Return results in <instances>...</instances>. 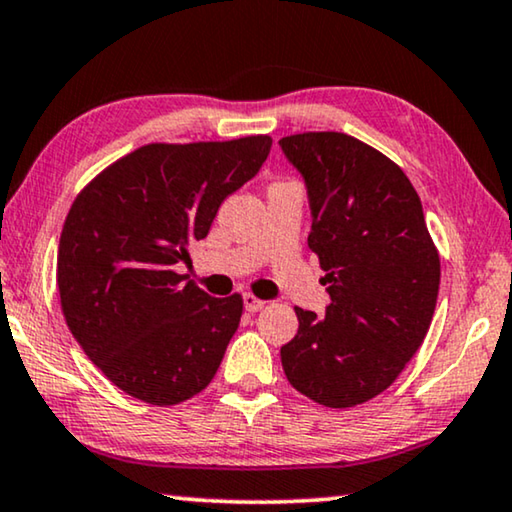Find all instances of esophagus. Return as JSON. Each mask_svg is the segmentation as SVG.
Returning a JSON list of instances; mask_svg holds the SVG:
<instances>
[{"instance_id":"34e87169","label":"esophagus","mask_w":512,"mask_h":512,"mask_svg":"<svg viewBox=\"0 0 512 512\" xmlns=\"http://www.w3.org/2000/svg\"><path fill=\"white\" fill-rule=\"evenodd\" d=\"M242 305H244V309L251 311V314H256V311H261V309L265 307V302H263V300H258L256 295L244 293V295H242Z\"/></svg>"}]
</instances>
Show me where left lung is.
<instances>
[{
  "mask_svg": "<svg viewBox=\"0 0 512 512\" xmlns=\"http://www.w3.org/2000/svg\"><path fill=\"white\" fill-rule=\"evenodd\" d=\"M305 180L309 249L318 254L330 305L295 307L298 335L281 346L286 379L330 409H348L388 388L432 323L441 263L422 203L388 157L346 133L279 140Z\"/></svg>",
  "mask_w": 512,
  "mask_h": 512,
  "instance_id": "obj_1",
  "label": "left lung"
}]
</instances>
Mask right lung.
<instances>
[{
	"label": "right lung",
	"mask_w": 512,
	"mask_h": 512,
	"mask_svg": "<svg viewBox=\"0 0 512 512\" xmlns=\"http://www.w3.org/2000/svg\"><path fill=\"white\" fill-rule=\"evenodd\" d=\"M270 147V136L145 145L73 201L57 251L62 311L87 358L127 395L180 404L217 374L242 298H212L175 268L191 263V244Z\"/></svg>",
	"instance_id": "right-lung-1"
}]
</instances>
